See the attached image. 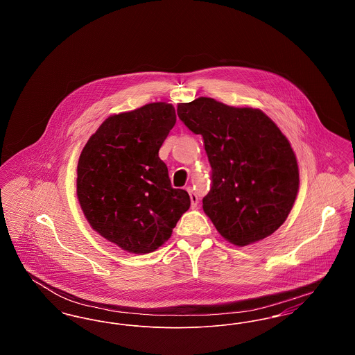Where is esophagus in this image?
I'll return each mask as SVG.
<instances>
[{"label":"esophagus","instance_id":"34e87169","mask_svg":"<svg viewBox=\"0 0 355 355\" xmlns=\"http://www.w3.org/2000/svg\"><path fill=\"white\" fill-rule=\"evenodd\" d=\"M187 191H189L190 201H191V209H196V207H197V205H198V197H197V194L193 191V189L187 187Z\"/></svg>","mask_w":355,"mask_h":355}]
</instances>
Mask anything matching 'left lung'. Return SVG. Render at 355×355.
I'll list each match as a JSON object with an SVG mask.
<instances>
[{"label": "left lung", "mask_w": 355, "mask_h": 355, "mask_svg": "<svg viewBox=\"0 0 355 355\" xmlns=\"http://www.w3.org/2000/svg\"><path fill=\"white\" fill-rule=\"evenodd\" d=\"M177 114L203 137L211 166L205 214L220 236L246 246L271 236L285 220L300 189L291 145L262 110L200 97L180 102Z\"/></svg>", "instance_id": "1"}]
</instances>
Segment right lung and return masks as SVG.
Here are the masks:
<instances>
[{"mask_svg":"<svg viewBox=\"0 0 355 355\" xmlns=\"http://www.w3.org/2000/svg\"><path fill=\"white\" fill-rule=\"evenodd\" d=\"M171 103L153 102L105 119L81 152L77 197L90 226L125 252L152 253L190 207L173 189L159 148L175 123Z\"/></svg>","mask_w":355,"mask_h":355,"instance_id":"right-lung-1","label":"right lung"}]
</instances>
